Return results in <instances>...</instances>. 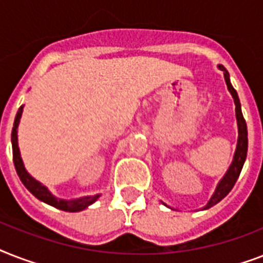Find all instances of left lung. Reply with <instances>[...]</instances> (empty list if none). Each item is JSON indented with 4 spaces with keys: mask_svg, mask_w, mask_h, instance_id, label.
Wrapping results in <instances>:
<instances>
[{
    "mask_svg": "<svg viewBox=\"0 0 263 263\" xmlns=\"http://www.w3.org/2000/svg\"><path fill=\"white\" fill-rule=\"evenodd\" d=\"M221 71L224 72V79L225 83H227V87H228L229 92L232 95L233 101H235V106H236V120H237V131H239V136H237V144L236 150H235V156H233V161L231 166L228 168L225 176L221 179V181L217 184V188L214 194L212 195L210 200L208 202V204L204 206L203 209H209L217 204L221 199H224L225 196L228 195L229 191L232 190L236 180L239 179V175L241 172V168L245 165L246 157H247V148H249V138H247V124H246V120L243 117V113H241L240 107V101H239V97H237L236 90L232 87L231 84V80H229V73L228 71L225 69L222 65H218Z\"/></svg>",
    "mask_w": 263,
    "mask_h": 263,
    "instance_id": "8db88e82",
    "label": "left lung"
}]
</instances>
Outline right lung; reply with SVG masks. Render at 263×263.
<instances>
[{"label": "right lung", "instance_id": "obj_1", "mask_svg": "<svg viewBox=\"0 0 263 263\" xmlns=\"http://www.w3.org/2000/svg\"><path fill=\"white\" fill-rule=\"evenodd\" d=\"M22 113L23 106H20L18 107L17 113H16L13 128H12V152H13V164L14 168H16V172H17L18 177L22 180V183L26 185L27 190H28L32 195L36 196L39 200H42L45 203L50 204L53 208L64 210V212H80V210H84V209L88 208L90 204L94 203L95 200L101 196V194H97V195L92 196H83V198H79V199H60V198H55L45 185H42L38 180H35L30 173L27 172L26 168H24V164H23L22 157H20V150H18L17 144V127L18 123H20Z\"/></svg>", "mask_w": 263, "mask_h": 263}]
</instances>
